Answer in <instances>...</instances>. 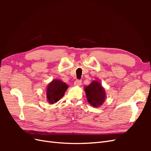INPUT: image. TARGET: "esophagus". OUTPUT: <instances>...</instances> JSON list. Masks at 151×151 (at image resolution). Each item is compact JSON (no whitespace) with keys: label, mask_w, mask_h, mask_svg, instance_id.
<instances>
[{"label":"esophagus","mask_w":151,"mask_h":151,"mask_svg":"<svg viewBox=\"0 0 151 151\" xmlns=\"http://www.w3.org/2000/svg\"><path fill=\"white\" fill-rule=\"evenodd\" d=\"M81 80H76L75 82H74V85L76 86H80L81 85Z\"/></svg>","instance_id":"esophagus-1"}]
</instances>
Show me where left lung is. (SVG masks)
Masks as SVG:
<instances>
[{"label":"left lung","instance_id":"left-lung-1","mask_svg":"<svg viewBox=\"0 0 151 151\" xmlns=\"http://www.w3.org/2000/svg\"><path fill=\"white\" fill-rule=\"evenodd\" d=\"M84 91L87 100L94 108L101 106L106 99V91L98 81H93L88 86H85Z\"/></svg>","mask_w":151,"mask_h":151}]
</instances>
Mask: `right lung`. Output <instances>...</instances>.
Wrapping results in <instances>:
<instances>
[{"instance_id":"right-lung-1","label":"right lung","mask_w":151,"mask_h":151,"mask_svg":"<svg viewBox=\"0 0 151 151\" xmlns=\"http://www.w3.org/2000/svg\"><path fill=\"white\" fill-rule=\"evenodd\" d=\"M68 85L59 79H54L48 84L47 88V98L50 104L58 101L64 95Z\"/></svg>"}]
</instances>
